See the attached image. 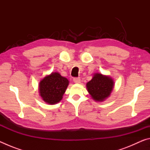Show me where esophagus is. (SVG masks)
<instances>
[{"label": "esophagus", "mask_w": 150, "mask_h": 150, "mask_svg": "<svg viewBox=\"0 0 150 150\" xmlns=\"http://www.w3.org/2000/svg\"><path fill=\"white\" fill-rule=\"evenodd\" d=\"M73 82L75 83H79L81 82V79L79 77L73 79Z\"/></svg>", "instance_id": "esophagus-1"}]
</instances>
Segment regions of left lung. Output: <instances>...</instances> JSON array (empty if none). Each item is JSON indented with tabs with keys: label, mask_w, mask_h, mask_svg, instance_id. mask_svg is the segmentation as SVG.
Masks as SVG:
<instances>
[{
	"label": "left lung",
	"mask_w": 150,
	"mask_h": 150,
	"mask_svg": "<svg viewBox=\"0 0 150 150\" xmlns=\"http://www.w3.org/2000/svg\"><path fill=\"white\" fill-rule=\"evenodd\" d=\"M86 86L93 99L102 102L110 96L114 88V81L108 76L95 73Z\"/></svg>",
	"instance_id": "obj_1"
}]
</instances>
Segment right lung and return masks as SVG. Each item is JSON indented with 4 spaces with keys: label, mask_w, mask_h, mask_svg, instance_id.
Wrapping results in <instances>:
<instances>
[{
    "label": "right lung",
    "mask_w": 150,
    "mask_h": 150,
    "mask_svg": "<svg viewBox=\"0 0 150 150\" xmlns=\"http://www.w3.org/2000/svg\"><path fill=\"white\" fill-rule=\"evenodd\" d=\"M68 85L67 78L62 77L59 73L53 72L40 82V95L45 103L55 105L62 100Z\"/></svg>",
    "instance_id": "1"
}]
</instances>
